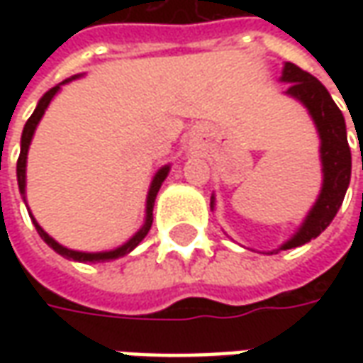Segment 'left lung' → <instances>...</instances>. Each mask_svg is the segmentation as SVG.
Here are the masks:
<instances>
[{"mask_svg":"<svg viewBox=\"0 0 363 363\" xmlns=\"http://www.w3.org/2000/svg\"><path fill=\"white\" fill-rule=\"evenodd\" d=\"M280 82L288 83V89L284 91V95L291 96L297 103L303 104L317 128L320 140L319 157L323 184H320V192L315 204L307 212L296 233L278 249L270 251V255L296 249L319 237L330 225L338 208L342 206L352 174V153L348 138H346V122L330 93L325 89V85L291 62H286L281 67ZM210 208L212 210L216 208L213 194L210 200Z\"/></svg>","mask_w":363,"mask_h":363,"instance_id":"8db88e82","label":"left lung"}]
</instances>
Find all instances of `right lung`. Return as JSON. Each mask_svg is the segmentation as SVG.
Instances as JSON below:
<instances>
[{
	"label": "right lung",
	"mask_w": 363,
	"mask_h": 363,
	"mask_svg": "<svg viewBox=\"0 0 363 363\" xmlns=\"http://www.w3.org/2000/svg\"><path fill=\"white\" fill-rule=\"evenodd\" d=\"M83 74H77L74 77H69L66 82L58 83L56 87H52L50 91H46L43 95V99L38 101L36 104L35 112L30 114V118L27 120V124L23 128V135H21V153H19V159H17V182H19V192L23 200H25V204H27V155H28V147H30V142H33V135H35V130L38 126V122L43 120L44 112L48 108V104L54 96L58 95V91L62 89V85H66V83L74 82L77 77H82ZM171 171V165H163L159 169L157 173L153 174V179H151V184H150V190H147V198H145V220H143V225L138 231H135L134 235L128 239L126 243L120 245L116 249H111V251H99V252H85V251H74V249H67L64 245H60L54 237H50L46 231H44L40 225H38V221L35 220V216L33 212L28 210V204H27V210H28V216H30V220L35 223L36 231H38V235L43 237V241L50 249L62 255V257H66L69 260H75V262H106V260H116L120 257H126L128 252H132L138 247V245L142 243L145 235L150 233L151 229V223H153V204H155V198H157V192L161 189V184L163 181L167 179V174Z\"/></svg>",
	"instance_id": "add662e5"
}]
</instances>
